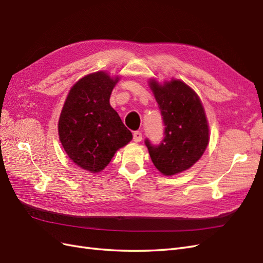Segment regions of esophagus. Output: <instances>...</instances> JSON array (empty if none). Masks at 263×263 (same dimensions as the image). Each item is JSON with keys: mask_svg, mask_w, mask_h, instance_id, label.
Instances as JSON below:
<instances>
[{"mask_svg": "<svg viewBox=\"0 0 263 263\" xmlns=\"http://www.w3.org/2000/svg\"><path fill=\"white\" fill-rule=\"evenodd\" d=\"M142 133L140 131H134L133 132V141L134 142H140L142 140Z\"/></svg>", "mask_w": 263, "mask_h": 263, "instance_id": "esophagus-1", "label": "esophagus"}]
</instances>
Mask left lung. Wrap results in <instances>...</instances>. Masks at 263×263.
<instances>
[{
	"label": "left lung",
	"mask_w": 263,
	"mask_h": 263,
	"mask_svg": "<svg viewBox=\"0 0 263 263\" xmlns=\"http://www.w3.org/2000/svg\"><path fill=\"white\" fill-rule=\"evenodd\" d=\"M161 111L164 138L154 145L145 139V145L155 167L164 175L189 170L204 153L209 130L204 108L194 90L181 80L163 86L149 81Z\"/></svg>",
	"instance_id": "obj_1"
}]
</instances>
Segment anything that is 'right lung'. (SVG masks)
Segmentation results:
<instances>
[{"instance_id":"1","label":"right lung","mask_w":263,"mask_h":263,"mask_svg":"<svg viewBox=\"0 0 263 263\" xmlns=\"http://www.w3.org/2000/svg\"><path fill=\"white\" fill-rule=\"evenodd\" d=\"M117 82L103 71L81 78L70 89L59 118L58 134L66 153L91 173L102 171L132 140L109 102Z\"/></svg>"}]
</instances>
